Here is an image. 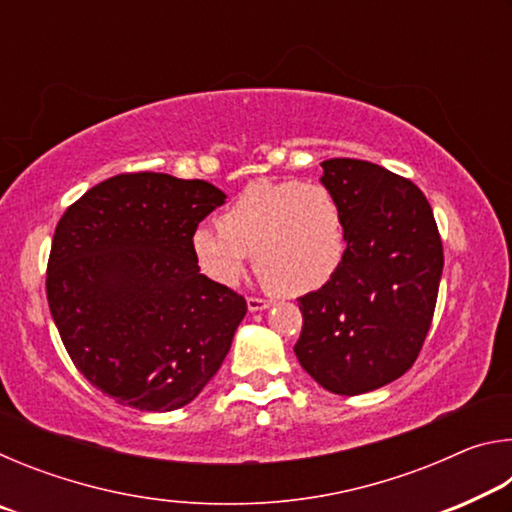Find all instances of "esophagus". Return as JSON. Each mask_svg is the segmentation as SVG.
I'll return each mask as SVG.
<instances>
[{
	"label": "esophagus",
	"mask_w": 512,
	"mask_h": 512,
	"mask_svg": "<svg viewBox=\"0 0 512 512\" xmlns=\"http://www.w3.org/2000/svg\"><path fill=\"white\" fill-rule=\"evenodd\" d=\"M266 307H271V300L259 298V296H248V309L250 311H262Z\"/></svg>",
	"instance_id": "esophagus-1"
}]
</instances>
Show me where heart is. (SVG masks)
<instances>
[{
	"label": "heart",
	"instance_id": "b5f03b06",
	"mask_svg": "<svg viewBox=\"0 0 512 512\" xmlns=\"http://www.w3.org/2000/svg\"><path fill=\"white\" fill-rule=\"evenodd\" d=\"M348 250V225L339 198L320 183L259 180L219 216V228L201 225L192 253L219 284H235L248 253L266 289L280 296L318 291L339 271Z\"/></svg>",
	"mask_w": 512,
	"mask_h": 512
}]
</instances>
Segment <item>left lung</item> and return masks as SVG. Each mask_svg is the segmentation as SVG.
I'll list each match as a JSON object with an SVG mask.
<instances>
[{
	"label": "left lung",
	"mask_w": 512,
	"mask_h": 512,
	"mask_svg": "<svg viewBox=\"0 0 512 512\" xmlns=\"http://www.w3.org/2000/svg\"><path fill=\"white\" fill-rule=\"evenodd\" d=\"M339 198L348 250L325 287L298 300L300 366L336 395L402 377L422 350L443 275L431 205L409 178L352 158L320 162Z\"/></svg>",
	"instance_id": "8db88e82"
}]
</instances>
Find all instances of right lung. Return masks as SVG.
Returning a JSON list of instances; mask_svg holds the SVG:
<instances>
[{
  "label": "right lung",
  "instance_id": "obj_1",
  "mask_svg": "<svg viewBox=\"0 0 512 512\" xmlns=\"http://www.w3.org/2000/svg\"><path fill=\"white\" fill-rule=\"evenodd\" d=\"M225 194L205 180L119 173L60 216L47 300L74 366L140 411H173L228 354L246 300L201 273L192 235Z\"/></svg>",
  "mask_w": 512,
  "mask_h": 512
}]
</instances>
